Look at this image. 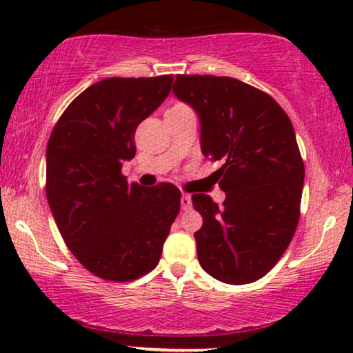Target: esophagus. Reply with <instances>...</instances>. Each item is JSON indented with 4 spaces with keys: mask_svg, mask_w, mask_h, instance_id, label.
Wrapping results in <instances>:
<instances>
[{
    "mask_svg": "<svg viewBox=\"0 0 353 353\" xmlns=\"http://www.w3.org/2000/svg\"><path fill=\"white\" fill-rule=\"evenodd\" d=\"M181 205H182V210H189L190 208H192V201H190L189 194H182Z\"/></svg>",
    "mask_w": 353,
    "mask_h": 353,
    "instance_id": "esophagus-1",
    "label": "esophagus"
}]
</instances>
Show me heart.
I'll return each mask as SVG.
<instances>
[{"instance_id": "obj_1", "label": "heart", "mask_w": 353, "mask_h": 353, "mask_svg": "<svg viewBox=\"0 0 353 353\" xmlns=\"http://www.w3.org/2000/svg\"><path fill=\"white\" fill-rule=\"evenodd\" d=\"M177 108H184V106H177Z\"/></svg>"}]
</instances>
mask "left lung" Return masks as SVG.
Returning a JSON list of instances; mask_svg holds the SVG:
<instances>
[{"label":"left lung","instance_id":"obj_1","mask_svg":"<svg viewBox=\"0 0 353 353\" xmlns=\"http://www.w3.org/2000/svg\"><path fill=\"white\" fill-rule=\"evenodd\" d=\"M172 92L196 111L201 151L224 161L225 201L194 194L204 222L194 234L202 269L242 285L277 264L299 222L305 169L289 116L265 92L234 78L179 74Z\"/></svg>","mask_w":353,"mask_h":353}]
</instances>
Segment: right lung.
<instances>
[{
  "label": "right lung",
  "instance_id": "obj_1",
  "mask_svg": "<svg viewBox=\"0 0 353 353\" xmlns=\"http://www.w3.org/2000/svg\"><path fill=\"white\" fill-rule=\"evenodd\" d=\"M172 76L108 78L76 98L46 148V197L61 236L89 272L129 282L151 272L181 209V190L121 174L134 132L171 92Z\"/></svg>",
  "mask_w": 353,
  "mask_h": 353
}]
</instances>
